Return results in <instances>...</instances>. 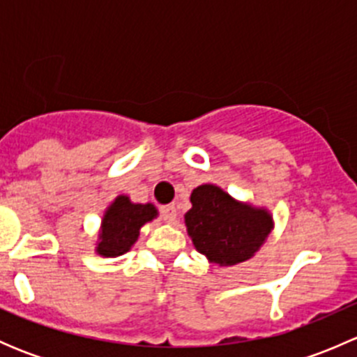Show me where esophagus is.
Returning a JSON list of instances; mask_svg holds the SVG:
<instances>
[{"label": "esophagus", "instance_id": "34e87169", "mask_svg": "<svg viewBox=\"0 0 357 357\" xmlns=\"http://www.w3.org/2000/svg\"><path fill=\"white\" fill-rule=\"evenodd\" d=\"M160 214H162V219H164L165 222H174L176 221V215H178V211H176V205L174 204H169V205H164V207L160 208Z\"/></svg>", "mask_w": 357, "mask_h": 357}]
</instances>
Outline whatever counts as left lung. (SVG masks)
<instances>
[{"label": "left lung", "instance_id": "8db88e82", "mask_svg": "<svg viewBox=\"0 0 357 357\" xmlns=\"http://www.w3.org/2000/svg\"><path fill=\"white\" fill-rule=\"evenodd\" d=\"M192 208L185 225L200 254L219 266H235L250 259L273 229L266 208L236 202L215 185H200L192 192Z\"/></svg>", "mask_w": 357, "mask_h": 357}]
</instances>
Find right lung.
Returning a JSON list of instances; mask_svg holds the SVG:
<instances>
[{
    "instance_id": "right-lung-1",
    "label": "right lung",
    "mask_w": 357,
    "mask_h": 357,
    "mask_svg": "<svg viewBox=\"0 0 357 357\" xmlns=\"http://www.w3.org/2000/svg\"><path fill=\"white\" fill-rule=\"evenodd\" d=\"M153 204H132L129 197L119 195L107 207L96 243V254L117 257L136 243L143 225L157 218Z\"/></svg>"
}]
</instances>
